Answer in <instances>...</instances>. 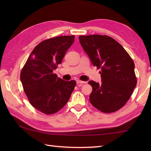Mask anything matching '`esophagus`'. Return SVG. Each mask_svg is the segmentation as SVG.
Segmentation results:
<instances>
[{"mask_svg": "<svg viewBox=\"0 0 151 151\" xmlns=\"http://www.w3.org/2000/svg\"><path fill=\"white\" fill-rule=\"evenodd\" d=\"M86 82L79 81V80H77V81H76V84H77V85H82L83 84H86Z\"/></svg>", "mask_w": 151, "mask_h": 151, "instance_id": "esophagus-1", "label": "esophagus"}]
</instances>
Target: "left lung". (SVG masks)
<instances>
[{
	"instance_id": "8db88e82",
	"label": "left lung",
	"mask_w": 151,
	"mask_h": 151,
	"mask_svg": "<svg viewBox=\"0 0 151 151\" xmlns=\"http://www.w3.org/2000/svg\"><path fill=\"white\" fill-rule=\"evenodd\" d=\"M79 41L93 65L101 70V84L88 82L93 88L91 104L104 113L119 110L137 84L132 59L123 46L108 36H80Z\"/></svg>"
}]
</instances>
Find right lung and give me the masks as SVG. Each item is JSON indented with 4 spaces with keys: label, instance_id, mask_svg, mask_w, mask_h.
I'll use <instances>...</instances> for the list:
<instances>
[{
    "label": "right lung",
    "instance_id": "1",
    "mask_svg": "<svg viewBox=\"0 0 151 151\" xmlns=\"http://www.w3.org/2000/svg\"><path fill=\"white\" fill-rule=\"evenodd\" d=\"M74 41L75 36L43 41L34 48L21 70V81L30 103L45 114L61 110L76 86L75 81H65L53 73Z\"/></svg>",
    "mask_w": 151,
    "mask_h": 151
}]
</instances>
